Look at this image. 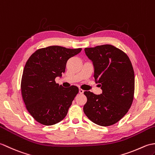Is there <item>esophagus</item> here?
Returning <instances> with one entry per match:
<instances>
[{"label": "esophagus", "instance_id": "1", "mask_svg": "<svg viewBox=\"0 0 155 155\" xmlns=\"http://www.w3.org/2000/svg\"><path fill=\"white\" fill-rule=\"evenodd\" d=\"M84 91L83 90V89H79V93H80V94H84Z\"/></svg>", "mask_w": 155, "mask_h": 155}]
</instances>
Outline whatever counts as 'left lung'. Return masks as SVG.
Returning a JSON list of instances; mask_svg holds the SVG:
<instances>
[{
  "instance_id": "8db88e82",
  "label": "left lung",
  "mask_w": 155,
  "mask_h": 155,
  "mask_svg": "<svg viewBox=\"0 0 155 155\" xmlns=\"http://www.w3.org/2000/svg\"><path fill=\"white\" fill-rule=\"evenodd\" d=\"M92 61L94 80L102 94L85 91L87 103L84 111L95 124L110 126L121 119L132 105L135 91V74L127 55L109 44L85 48Z\"/></svg>"
}]
</instances>
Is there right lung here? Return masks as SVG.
I'll return each mask as SVG.
<instances>
[{
    "instance_id": "1",
    "label": "right lung",
    "mask_w": 155,
    "mask_h": 155,
    "mask_svg": "<svg viewBox=\"0 0 155 155\" xmlns=\"http://www.w3.org/2000/svg\"><path fill=\"white\" fill-rule=\"evenodd\" d=\"M81 48L51 46L31 55L24 69L21 91L24 102L36 121L52 125L62 121L78 94L75 85L64 87L55 79L65 72L67 61Z\"/></svg>"
}]
</instances>
